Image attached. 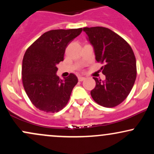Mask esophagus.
<instances>
[{
  "instance_id": "esophagus-1",
  "label": "esophagus",
  "mask_w": 154,
  "mask_h": 154,
  "mask_svg": "<svg viewBox=\"0 0 154 154\" xmlns=\"http://www.w3.org/2000/svg\"><path fill=\"white\" fill-rule=\"evenodd\" d=\"M85 79H86L85 77H78V80L79 81V82H82V81L85 80Z\"/></svg>"
}]
</instances>
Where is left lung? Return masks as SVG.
Segmentation results:
<instances>
[{"label":"left lung","instance_id":"obj_1","mask_svg":"<svg viewBox=\"0 0 154 154\" xmlns=\"http://www.w3.org/2000/svg\"><path fill=\"white\" fill-rule=\"evenodd\" d=\"M88 40L94 49L95 60L104 63V81L93 77L96 85L91 94L102 106L119 105L130 94L135 83L137 69L135 54L130 45L119 35L103 26L85 27Z\"/></svg>","mask_w":154,"mask_h":154}]
</instances>
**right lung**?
Here are the masks:
<instances>
[{"label": "right lung", "instance_id": "obj_1", "mask_svg": "<svg viewBox=\"0 0 154 154\" xmlns=\"http://www.w3.org/2000/svg\"><path fill=\"white\" fill-rule=\"evenodd\" d=\"M82 28L46 32L27 48L22 61V82L29 100L45 112L66 106L78 79L74 74L59 79L57 64L63 61L66 48Z\"/></svg>", "mask_w": 154, "mask_h": 154}]
</instances>
